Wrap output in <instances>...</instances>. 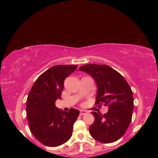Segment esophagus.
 Instances as JSON below:
<instances>
[{"mask_svg":"<svg viewBox=\"0 0 158 158\" xmlns=\"http://www.w3.org/2000/svg\"><path fill=\"white\" fill-rule=\"evenodd\" d=\"M86 113H87V112L85 111H84V110H83V111H80V116H82V115H84V114H85Z\"/></svg>","mask_w":158,"mask_h":158,"instance_id":"esophagus-1","label":"esophagus"}]
</instances>
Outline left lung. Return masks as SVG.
<instances>
[{
  "instance_id": "8db88e82",
  "label": "left lung",
  "mask_w": 158,
  "mask_h": 158,
  "mask_svg": "<svg viewBox=\"0 0 158 158\" xmlns=\"http://www.w3.org/2000/svg\"><path fill=\"white\" fill-rule=\"evenodd\" d=\"M95 80L98 92L95 105L109 107L107 113L92 111L94 123L89 132L95 140L108 144L121 138L130 125L134 108L132 89L123 76L105 64H85L78 69Z\"/></svg>"
}]
</instances>
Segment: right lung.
<instances>
[{
    "instance_id": "obj_1",
    "label": "right lung",
    "mask_w": 158,
    "mask_h": 158,
    "mask_svg": "<svg viewBox=\"0 0 158 158\" xmlns=\"http://www.w3.org/2000/svg\"><path fill=\"white\" fill-rule=\"evenodd\" d=\"M77 66H52L38 77L28 94L26 114L30 131L38 141L47 146L63 144L73 135L79 111L73 108L69 112L62 111L55 106V102L61 99L65 78Z\"/></svg>"
}]
</instances>
